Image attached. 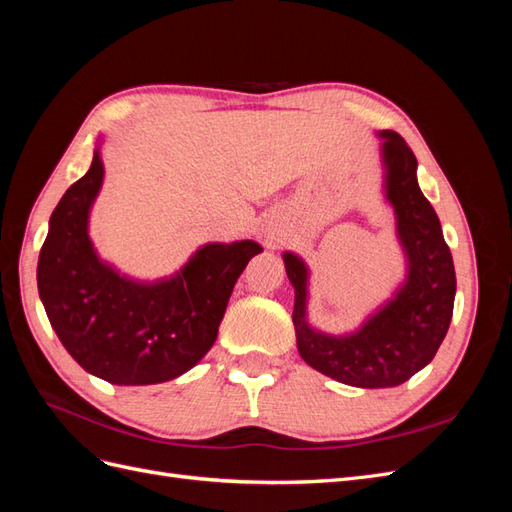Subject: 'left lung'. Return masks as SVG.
<instances>
[{
	"mask_svg": "<svg viewBox=\"0 0 512 512\" xmlns=\"http://www.w3.org/2000/svg\"><path fill=\"white\" fill-rule=\"evenodd\" d=\"M382 138L384 196L395 209L397 237L408 258L406 282L361 329L327 335L305 320V262L284 254L288 280L294 286L292 322L303 361L320 374L361 389H386L410 380L436 356L453 318L455 267L436 211L416 181V158L393 130Z\"/></svg>",
	"mask_w": 512,
	"mask_h": 512,
	"instance_id": "obj_1",
	"label": "left lung"
}]
</instances>
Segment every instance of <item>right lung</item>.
<instances>
[{"label": "right lung", "instance_id": "1", "mask_svg": "<svg viewBox=\"0 0 512 512\" xmlns=\"http://www.w3.org/2000/svg\"><path fill=\"white\" fill-rule=\"evenodd\" d=\"M102 179L98 147L51 215L38 258L46 316L89 374L126 386L173 380L211 350L237 277L262 247L209 243L168 280H130L98 258L87 232Z\"/></svg>", "mask_w": 512, "mask_h": 512}]
</instances>
